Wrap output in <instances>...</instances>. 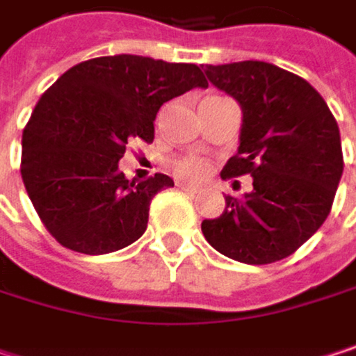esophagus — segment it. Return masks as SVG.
Returning a JSON list of instances; mask_svg holds the SVG:
<instances>
[{
  "label": "esophagus",
  "mask_w": 356,
  "mask_h": 356,
  "mask_svg": "<svg viewBox=\"0 0 356 356\" xmlns=\"http://www.w3.org/2000/svg\"><path fill=\"white\" fill-rule=\"evenodd\" d=\"M177 187H179V189H183V191H187V193H197V191H200V187H197V185H191V183H183V181H179Z\"/></svg>",
  "instance_id": "obj_1"
}]
</instances>
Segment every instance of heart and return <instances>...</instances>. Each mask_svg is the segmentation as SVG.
Here are the masks:
<instances>
[{"label": "heart", "instance_id": "obj_1", "mask_svg": "<svg viewBox=\"0 0 356 356\" xmlns=\"http://www.w3.org/2000/svg\"><path fill=\"white\" fill-rule=\"evenodd\" d=\"M175 169H177V173L181 177L200 179L208 171V165L202 159H183V161H179Z\"/></svg>", "mask_w": 356, "mask_h": 356}]
</instances>
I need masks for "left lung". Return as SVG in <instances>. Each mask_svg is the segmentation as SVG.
I'll list each match as a JSON object with an SVG mask.
<instances>
[{"label":"left lung","mask_w":356,"mask_h":356,"mask_svg":"<svg viewBox=\"0 0 356 356\" xmlns=\"http://www.w3.org/2000/svg\"><path fill=\"white\" fill-rule=\"evenodd\" d=\"M204 72L243 111L239 150L220 177L251 175L253 189L243 197L225 195V212L204 220L202 233L243 264L284 259L332 210L344 169L338 123L307 80L278 65L237 61Z\"/></svg>","instance_id":"obj_1"}]
</instances>
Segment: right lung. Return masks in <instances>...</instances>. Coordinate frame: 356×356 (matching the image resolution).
I'll return each mask as SVG.
<instances>
[{"instance_id":"1","label":"right lung","mask_w":356,"mask_h":356,"mask_svg":"<svg viewBox=\"0 0 356 356\" xmlns=\"http://www.w3.org/2000/svg\"><path fill=\"white\" fill-rule=\"evenodd\" d=\"M206 86L195 63L113 55L70 67L47 88L22 134L20 173L57 243L103 255L144 235L152 197L175 183L163 173L129 181L119 161L127 142L154 140L163 103Z\"/></svg>"}]
</instances>
